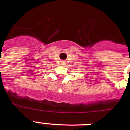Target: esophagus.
<instances>
[{
  "instance_id": "1",
  "label": "esophagus",
  "mask_w": 130,
  "mask_h": 130,
  "mask_svg": "<svg viewBox=\"0 0 130 130\" xmlns=\"http://www.w3.org/2000/svg\"><path fill=\"white\" fill-rule=\"evenodd\" d=\"M62 64H64V62H62Z\"/></svg>"
}]
</instances>
